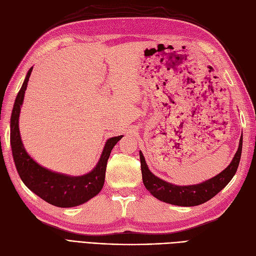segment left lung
<instances>
[{
	"label": "left lung",
	"instance_id": "left-lung-1",
	"mask_svg": "<svg viewBox=\"0 0 256 256\" xmlns=\"http://www.w3.org/2000/svg\"><path fill=\"white\" fill-rule=\"evenodd\" d=\"M242 136L240 138L238 150L235 156L232 160L228 166L216 176L210 178L198 184L191 186H177L170 184L160 180L159 177L154 176L146 164L145 158L142 152H140V160H141V171H142V180L145 188L148 190L152 194L162 200L172 205L190 207L203 204L207 200L212 198L216 194L226 187L234 177L238 166L240 157H242Z\"/></svg>",
	"mask_w": 256,
	"mask_h": 256
}]
</instances>
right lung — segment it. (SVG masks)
<instances>
[{
    "instance_id": "right-lung-1",
    "label": "right lung",
    "mask_w": 256,
    "mask_h": 256,
    "mask_svg": "<svg viewBox=\"0 0 256 256\" xmlns=\"http://www.w3.org/2000/svg\"><path fill=\"white\" fill-rule=\"evenodd\" d=\"M33 67L30 68L22 86L14 100L10 118V145L14 166L26 187L46 202L58 207H74L96 196L102 189L106 177V162L111 150L122 136L106 141L97 166L88 174L69 176L52 172L30 158L22 144L19 131V115L24 99L28 78Z\"/></svg>"
}]
</instances>
